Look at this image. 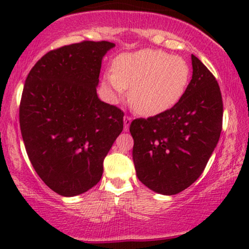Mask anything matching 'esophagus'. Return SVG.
<instances>
[{
    "mask_svg": "<svg viewBox=\"0 0 249 249\" xmlns=\"http://www.w3.org/2000/svg\"><path fill=\"white\" fill-rule=\"evenodd\" d=\"M131 122H132V118L130 116L124 117V131H128V127H130Z\"/></svg>",
    "mask_w": 249,
    "mask_h": 249,
    "instance_id": "1",
    "label": "esophagus"
}]
</instances>
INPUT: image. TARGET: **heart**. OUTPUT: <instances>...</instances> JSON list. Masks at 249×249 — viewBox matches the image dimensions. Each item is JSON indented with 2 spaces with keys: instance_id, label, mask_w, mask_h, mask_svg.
Masks as SVG:
<instances>
[{
  "instance_id": "heart-1",
  "label": "heart",
  "mask_w": 249,
  "mask_h": 249,
  "mask_svg": "<svg viewBox=\"0 0 249 249\" xmlns=\"http://www.w3.org/2000/svg\"><path fill=\"white\" fill-rule=\"evenodd\" d=\"M190 75L188 63L182 57L144 49L117 57L112 75L104 77V84L116 98L130 90L131 107L148 117L168 110L181 98Z\"/></svg>"
}]
</instances>
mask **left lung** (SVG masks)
Masks as SVG:
<instances>
[{
	"label": "left lung",
	"mask_w": 249,
	"mask_h": 249,
	"mask_svg": "<svg viewBox=\"0 0 249 249\" xmlns=\"http://www.w3.org/2000/svg\"><path fill=\"white\" fill-rule=\"evenodd\" d=\"M193 75L177 104L147 119H134L130 132L137 177L157 193L173 196L201 176L222 130L221 91L196 56Z\"/></svg>",
	"instance_id": "1"
}]
</instances>
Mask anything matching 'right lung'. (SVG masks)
<instances>
[{
  "label": "right lung",
  "instance_id": "right-lung-1",
  "mask_svg": "<svg viewBox=\"0 0 249 249\" xmlns=\"http://www.w3.org/2000/svg\"><path fill=\"white\" fill-rule=\"evenodd\" d=\"M115 43L83 41L45 53L25 79L19 126L31 164L63 196L92 188L123 131L124 112L97 96L102 59Z\"/></svg>",
  "mask_w": 249,
  "mask_h": 249
}]
</instances>
